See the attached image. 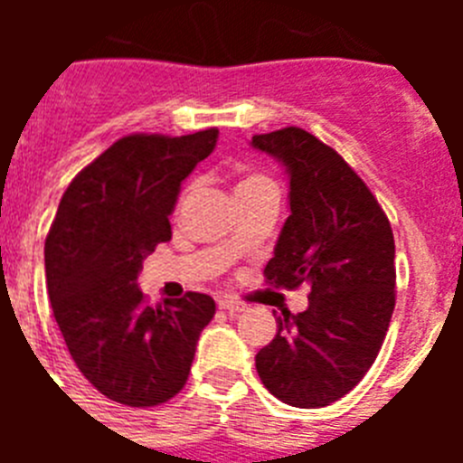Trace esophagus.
I'll use <instances>...</instances> for the list:
<instances>
[{
    "label": "esophagus",
    "instance_id": "34e87169",
    "mask_svg": "<svg viewBox=\"0 0 463 463\" xmlns=\"http://www.w3.org/2000/svg\"><path fill=\"white\" fill-rule=\"evenodd\" d=\"M218 306L222 310H227L229 315H236V313H243L245 308H248V306L243 304V301H236V298H232V297H224V298H220L218 301Z\"/></svg>",
    "mask_w": 463,
    "mask_h": 463
}]
</instances>
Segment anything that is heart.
<instances>
[{
    "mask_svg": "<svg viewBox=\"0 0 463 463\" xmlns=\"http://www.w3.org/2000/svg\"><path fill=\"white\" fill-rule=\"evenodd\" d=\"M255 183H267V178H260V175H248V178H243V181L239 183V187L255 185ZM239 187H236V190H239Z\"/></svg>",
    "mask_w": 463,
    "mask_h": 463,
    "instance_id": "1",
    "label": "heart"
}]
</instances>
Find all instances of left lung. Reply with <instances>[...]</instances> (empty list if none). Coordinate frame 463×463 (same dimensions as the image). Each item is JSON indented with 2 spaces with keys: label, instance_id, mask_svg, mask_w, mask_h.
<instances>
[{
  "label": "left lung",
  "instance_id": "1",
  "mask_svg": "<svg viewBox=\"0 0 463 463\" xmlns=\"http://www.w3.org/2000/svg\"><path fill=\"white\" fill-rule=\"evenodd\" d=\"M250 146L278 159L289 183V218L264 276L276 288H310L304 313L276 320L257 373L282 403L325 408L378 357L396 301L394 234L366 183L306 129L257 134Z\"/></svg>",
  "mask_w": 463,
  "mask_h": 463
}]
</instances>
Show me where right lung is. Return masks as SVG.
Masks as SVG:
<instances>
[{
    "mask_svg": "<svg viewBox=\"0 0 463 463\" xmlns=\"http://www.w3.org/2000/svg\"><path fill=\"white\" fill-rule=\"evenodd\" d=\"M218 129L132 134L85 166L46 239V288L80 373L110 401L159 406L185 387L196 341L215 315L208 294L148 306L143 260L171 239L181 185L213 153Z\"/></svg>",
    "mask_w": 463,
    "mask_h": 463,
    "instance_id": "add662e5",
    "label": "right lung"
}]
</instances>
